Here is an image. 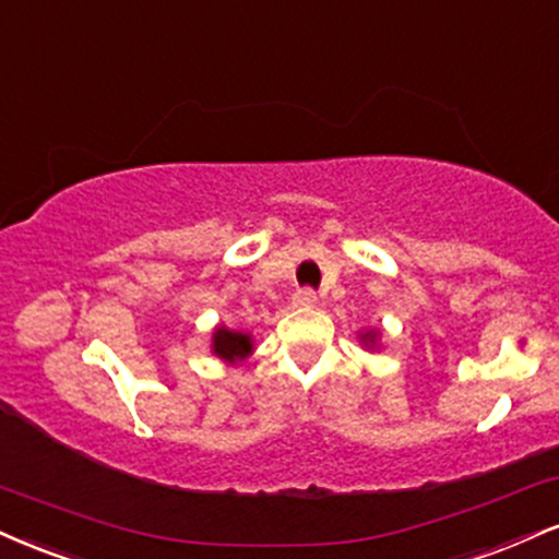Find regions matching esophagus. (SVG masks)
I'll use <instances>...</instances> for the list:
<instances>
[{
	"mask_svg": "<svg viewBox=\"0 0 559 559\" xmlns=\"http://www.w3.org/2000/svg\"><path fill=\"white\" fill-rule=\"evenodd\" d=\"M314 301H318V294H314V288H309V286L299 288V292L294 294V305L297 307H312Z\"/></svg>",
	"mask_w": 559,
	"mask_h": 559,
	"instance_id": "34e87169",
	"label": "esophagus"
}]
</instances>
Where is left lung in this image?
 <instances>
[{"label": "left lung", "instance_id": "8db88e82", "mask_svg": "<svg viewBox=\"0 0 559 559\" xmlns=\"http://www.w3.org/2000/svg\"><path fill=\"white\" fill-rule=\"evenodd\" d=\"M365 338H372V333H367V335H365Z\"/></svg>", "mask_w": 559, "mask_h": 559}]
</instances>
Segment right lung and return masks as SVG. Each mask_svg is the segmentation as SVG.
Instances as JSON below:
<instances>
[{"instance_id": "right-lung-1", "label": "right lung", "mask_w": 559, "mask_h": 559, "mask_svg": "<svg viewBox=\"0 0 559 559\" xmlns=\"http://www.w3.org/2000/svg\"><path fill=\"white\" fill-rule=\"evenodd\" d=\"M213 352L226 361L245 359V356L252 352L250 335L226 331V328H218V331H215V335H213Z\"/></svg>"}]
</instances>
